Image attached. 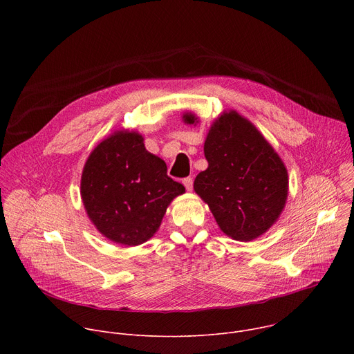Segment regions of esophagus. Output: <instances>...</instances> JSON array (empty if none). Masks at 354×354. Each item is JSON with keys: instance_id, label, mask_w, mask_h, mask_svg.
Segmentation results:
<instances>
[{"instance_id": "34e87169", "label": "esophagus", "mask_w": 354, "mask_h": 354, "mask_svg": "<svg viewBox=\"0 0 354 354\" xmlns=\"http://www.w3.org/2000/svg\"><path fill=\"white\" fill-rule=\"evenodd\" d=\"M182 182H183V185H185L186 190H187V192H190V190H192V187H193V179H192V178H185Z\"/></svg>"}]
</instances>
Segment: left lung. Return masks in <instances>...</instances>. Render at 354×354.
I'll use <instances>...</instances> for the list:
<instances>
[{
	"label": "left lung",
	"mask_w": 354,
	"mask_h": 354,
	"mask_svg": "<svg viewBox=\"0 0 354 354\" xmlns=\"http://www.w3.org/2000/svg\"><path fill=\"white\" fill-rule=\"evenodd\" d=\"M183 122L197 123L193 113ZM206 171L194 179V192L209 205L218 227L236 241L265 234L280 217L288 192L287 169L273 147L248 119L224 112L205 142Z\"/></svg>",
	"instance_id": "1"
}]
</instances>
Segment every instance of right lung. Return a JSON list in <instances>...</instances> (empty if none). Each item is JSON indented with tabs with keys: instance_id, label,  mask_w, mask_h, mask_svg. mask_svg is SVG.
<instances>
[{
	"instance_id": "1",
	"label": "right lung",
	"mask_w": 354,
	"mask_h": 354,
	"mask_svg": "<svg viewBox=\"0 0 354 354\" xmlns=\"http://www.w3.org/2000/svg\"><path fill=\"white\" fill-rule=\"evenodd\" d=\"M185 193L167 164L148 153L141 134L115 131L88 157L81 197L89 220L109 241L136 246L153 236L171 201Z\"/></svg>"
}]
</instances>
